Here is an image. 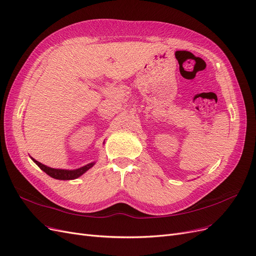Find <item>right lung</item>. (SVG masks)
<instances>
[{
    "instance_id": "right-lung-1",
    "label": "right lung",
    "mask_w": 256,
    "mask_h": 256,
    "mask_svg": "<svg viewBox=\"0 0 256 256\" xmlns=\"http://www.w3.org/2000/svg\"><path fill=\"white\" fill-rule=\"evenodd\" d=\"M32 159V162L39 166L43 172H45L47 175H50V177L54 179H60V180H70V179H76L83 175L85 172L88 171V170L94 164V162H90L86 166H84L82 168H76V170H62V168H52L50 166H46L45 164L36 162V159Z\"/></svg>"
}]
</instances>
